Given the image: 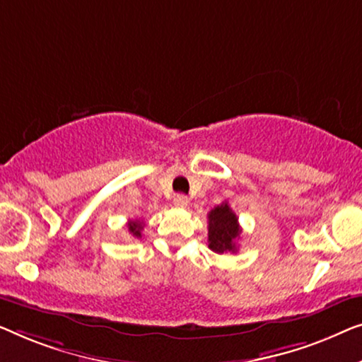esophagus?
<instances>
[{"label": "esophagus", "instance_id": "1", "mask_svg": "<svg viewBox=\"0 0 362 362\" xmlns=\"http://www.w3.org/2000/svg\"><path fill=\"white\" fill-rule=\"evenodd\" d=\"M174 205L180 206V208H185L188 205V198L185 195H175L174 197Z\"/></svg>", "mask_w": 362, "mask_h": 362}]
</instances>
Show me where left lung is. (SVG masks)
I'll use <instances>...</instances> for the list:
<instances>
[{"label":"left lung","instance_id":"1","mask_svg":"<svg viewBox=\"0 0 362 362\" xmlns=\"http://www.w3.org/2000/svg\"><path fill=\"white\" fill-rule=\"evenodd\" d=\"M239 236H241V226L228 202H223L208 213V247L211 251L218 254L228 251L236 252Z\"/></svg>","mask_w":362,"mask_h":362}]
</instances>
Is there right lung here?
Masks as SVG:
<instances>
[{
	"mask_svg": "<svg viewBox=\"0 0 362 362\" xmlns=\"http://www.w3.org/2000/svg\"><path fill=\"white\" fill-rule=\"evenodd\" d=\"M142 226H144V223L142 221H129L128 223V230H129V233L132 234V236L134 238H141V231H142Z\"/></svg>",
	"mask_w": 362,
	"mask_h": 362,
	"instance_id": "1",
	"label": "right lung"
}]
</instances>
